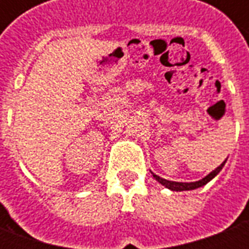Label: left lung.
Instances as JSON below:
<instances>
[{
  "label": "left lung",
  "instance_id": "left-lung-1",
  "mask_svg": "<svg viewBox=\"0 0 249 249\" xmlns=\"http://www.w3.org/2000/svg\"><path fill=\"white\" fill-rule=\"evenodd\" d=\"M225 161H227V160H225ZM225 161L221 162L219 167L216 168L214 171H212L209 175H207L205 178H201V180H198V181H195V183H178V181H169V180H165V178L157 176V175H155L153 172H152V175H153V178H156L159 183L162 184L164 187H167L168 189H171V191H176V192H181V191H192V189L203 187V185H205L207 183H209V181H211V180H212V178H213L214 176L221 171V169H223Z\"/></svg>",
  "mask_w": 249,
  "mask_h": 249
}]
</instances>
